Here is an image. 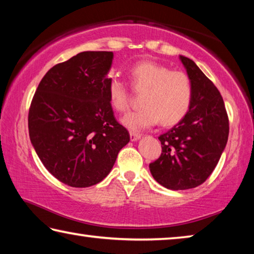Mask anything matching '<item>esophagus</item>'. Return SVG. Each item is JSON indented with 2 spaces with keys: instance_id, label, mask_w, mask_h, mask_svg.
I'll list each match as a JSON object with an SVG mask.
<instances>
[{
  "instance_id": "1",
  "label": "esophagus",
  "mask_w": 254,
  "mask_h": 254,
  "mask_svg": "<svg viewBox=\"0 0 254 254\" xmlns=\"http://www.w3.org/2000/svg\"><path fill=\"white\" fill-rule=\"evenodd\" d=\"M141 137V134L140 133H136V132H130V139L131 141H136L137 139H140Z\"/></svg>"
}]
</instances>
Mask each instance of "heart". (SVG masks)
Masks as SVG:
<instances>
[{"label":"heart","instance_id":"obj_1","mask_svg":"<svg viewBox=\"0 0 254 254\" xmlns=\"http://www.w3.org/2000/svg\"><path fill=\"white\" fill-rule=\"evenodd\" d=\"M128 79L134 91H143L140 97L142 106L122 119L124 126L131 130L152 127L159 120L162 126H174L182 121L190 109L192 85L186 72L171 70L154 62H141L130 68ZM107 97L119 113L128 109V87L117 77L107 83Z\"/></svg>","mask_w":254,"mask_h":254}]
</instances>
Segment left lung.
Wrapping results in <instances>:
<instances>
[{"label": "left lung", "mask_w": 254, "mask_h": 254, "mask_svg": "<svg viewBox=\"0 0 254 254\" xmlns=\"http://www.w3.org/2000/svg\"><path fill=\"white\" fill-rule=\"evenodd\" d=\"M192 85L190 109L182 121L158 137L160 157L149 165L153 178L173 190L206 182L224 150L230 123L224 101L213 81L191 59L180 56Z\"/></svg>", "instance_id": "1"}]
</instances>
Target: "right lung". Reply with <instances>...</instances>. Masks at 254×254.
<instances>
[{
    "mask_svg": "<svg viewBox=\"0 0 254 254\" xmlns=\"http://www.w3.org/2000/svg\"><path fill=\"white\" fill-rule=\"evenodd\" d=\"M112 51H84L47 71L32 97L29 135L46 169L59 182L83 188L104 179L128 131L107 97Z\"/></svg>",
    "mask_w": 254,
    "mask_h": 254,
    "instance_id": "1",
    "label": "right lung"
}]
</instances>
